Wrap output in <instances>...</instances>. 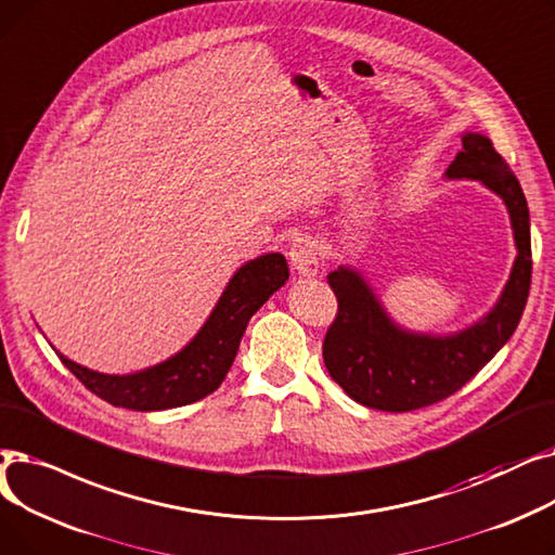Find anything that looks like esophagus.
<instances>
[{
  "label": "esophagus",
  "instance_id": "esophagus-1",
  "mask_svg": "<svg viewBox=\"0 0 555 555\" xmlns=\"http://www.w3.org/2000/svg\"><path fill=\"white\" fill-rule=\"evenodd\" d=\"M288 263L298 275H315V271H319V244L311 236H298L288 246Z\"/></svg>",
  "mask_w": 555,
  "mask_h": 555
}]
</instances>
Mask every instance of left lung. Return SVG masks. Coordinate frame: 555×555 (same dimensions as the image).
<instances>
[{"label": "left lung", "instance_id": "1", "mask_svg": "<svg viewBox=\"0 0 555 555\" xmlns=\"http://www.w3.org/2000/svg\"><path fill=\"white\" fill-rule=\"evenodd\" d=\"M444 180H477L504 201L517 257L496 302L472 325L450 332H415L386 311L365 275L340 263L327 275L338 313L323 343L330 377L367 409L404 413L436 404L463 388L508 343L531 286V219L521 184L492 142L465 130L463 149Z\"/></svg>", "mask_w": 555, "mask_h": 555}]
</instances>
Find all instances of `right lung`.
Listing matches in <instances>:
<instances>
[{"label": "right lung", "instance_id": "add662e5", "mask_svg": "<svg viewBox=\"0 0 555 555\" xmlns=\"http://www.w3.org/2000/svg\"><path fill=\"white\" fill-rule=\"evenodd\" d=\"M288 280L280 253L259 255L232 273L194 338L169 359L128 375L96 373L61 354V361L101 400L130 411H165L203 400L225 379L253 313Z\"/></svg>", "mask_w": 555, "mask_h": 555}]
</instances>
